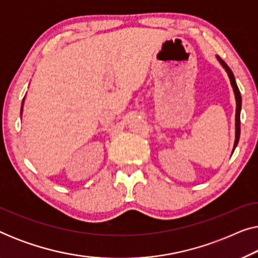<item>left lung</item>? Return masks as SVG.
Here are the masks:
<instances>
[{
    "mask_svg": "<svg viewBox=\"0 0 258 258\" xmlns=\"http://www.w3.org/2000/svg\"><path fill=\"white\" fill-rule=\"evenodd\" d=\"M217 59L220 61V63L222 64V67L225 69V72L228 73V76L229 79H230V83H231V87L232 89H234V93H235V98H236V134H235V144H234V149H232V153H234L235 148L237 147L238 144V141H239V135H241V119H239V116H241V108H242V97H241V93H239L238 90V87L237 84H236V81H235V76L234 74H232L231 69L229 68L227 63H225L223 59H222L220 56H217Z\"/></svg>",
    "mask_w": 258,
    "mask_h": 258,
    "instance_id": "1",
    "label": "left lung"
}]
</instances>
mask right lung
I'll return each mask as SVG.
<instances>
[{
  "label": "right lung",
  "instance_id": "1",
  "mask_svg": "<svg viewBox=\"0 0 258 258\" xmlns=\"http://www.w3.org/2000/svg\"><path fill=\"white\" fill-rule=\"evenodd\" d=\"M23 102H24V98H23V101H22V107H21V115H22V110H23Z\"/></svg>",
  "mask_w": 258,
  "mask_h": 258
}]
</instances>
